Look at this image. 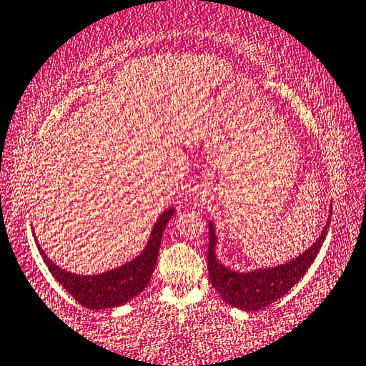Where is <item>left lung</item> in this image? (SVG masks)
<instances>
[{
  "instance_id": "1",
  "label": "left lung",
  "mask_w": 366,
  "mask_h": 366,
  "mask_svg": "<svg viewBox=\"0 0 366 366\" xmlns=\"http://www.w3.org/2000/svg\"><path fill=\"white\" fill-rule=\"evenodd\" d=\"M332 215V212H330ZM330 220L323 227L320 237L310 249L298 255L297 259L287 262L284 265L272 267V269H259L252 272H235L229 267L220 264L215 257V244L217 237L212 222H209V252H207V267L210 284L220 293L225 303L240 308V310H260L269 307L292 290L293 285L305 275L308 267L313 264L318 252L325 240Z\"/></svg>"
}]
</instances>
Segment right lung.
I'll return each instance as SVG.
<instances>
[{
    "mask_svg": "<svg viewBox=\"0 0 366 366\" xmlns=\"http://www.w3.org/2000/svg\"><path fill=\"white\" fill-rule=\"evenodd\" d=\"M172 214L174 207L161 214L141 255L121 265L119 269L104 272L99 275H76L68 270H63L41 250L38 240H36V245H38L39 254L43 255L44 264L48 265L51 274L63 285V288H66V292H69L76 298V302H79L82 307L91 308V310L114 308L132 300L147 287L157 262L164 229H166Z\"/></svg>",
    "mask_w": 366,
    "mask_h": 366,
    "instance_id": "add662e5",
    "label": "right lung"
}]
</instances>
